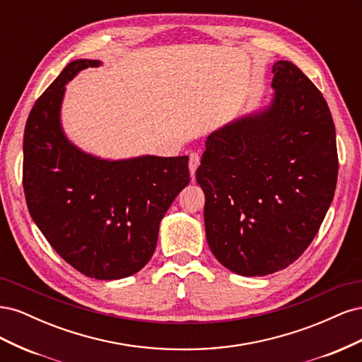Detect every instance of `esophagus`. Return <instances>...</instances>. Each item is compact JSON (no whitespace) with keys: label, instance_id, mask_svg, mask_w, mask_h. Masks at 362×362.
Masks as SVG:
<instances>
[{"label":"esophagus","instance_id":"esophagus-1","mask_svg":"<svg viewBox=\"0 0 362 362\" xmlns=\"http://www.w3.org/2000/svg\"><path fill=\"white\" fill-rule=\"evenodd\" d=\"M199 163H201V158H199L198 154H196V152H193V154H190V158H189V169H190L192 177H194L196 169H198Z\"/></svg>","mask_w":362,"mask_h":362}]
</instances>
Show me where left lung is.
<instances>
[{"instance_id":"left-lung-1","label":"left lung","mask_w":362,"mask_h":362,"mask_svg":"<svg viewBox=\"0 0 362 362\" xmlns=\"http://www.w3.org/2000/svg\"><path fill=\"white\" fill-rule=\"evenodd\" d=\"M272 104L206 137L196 181L213 255L237 275L288 267L311 245L338 177L335 127L296 64H273Z\"/></svg>"}]
</instances>
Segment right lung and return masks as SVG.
I'll return each mask as SVG.
<instances>
[{"mask_svg":"<svg viewBox=\"0 0 362 362\" xmlns=\"http://www.w3.org/2000/svg\"><path fill=\"white\" fill-rule=\"evenodd\" d=\"M100 60H75L33 105L24 131L23 184L28 211L57 254L83 275H134L154 254L161 218L190 182L189 157L103 160L64 136L66 83Z\"/></svg>","mask_w":362,"mask_h":362,"instance_id":"right-lung-1","label":"right lung"}]
</instances>
